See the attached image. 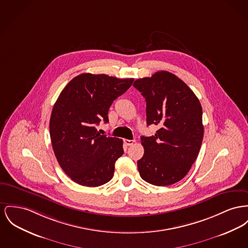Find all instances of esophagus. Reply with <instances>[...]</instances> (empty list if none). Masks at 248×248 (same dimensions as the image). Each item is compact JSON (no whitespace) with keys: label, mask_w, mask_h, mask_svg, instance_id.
I'll use <instances>...</instances> for the list:
<instances>
[{"label":"esophagus","mask_w":248,"mask_h":248,"mask_svg":"<svg viewBox=\"0 0 248 248\" xmlns=\"http://www.w3.org/2000/svg\"><path fill=\"white\" fill-rule=\"evenodd\" d=\"M124 143L125 146H131L135 143V140H124Z\"/></svg>","instance_id":"1"}]
</instances>
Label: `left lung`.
<instances>
[{
	"instance_id": "1",
	"label": "left lung",
	"mask_w": 248,
	"mask_h": 248,
	"mask_svg": "<svg viewBox=\"0 0 248 248\" xmlns=\"http://www.w3.org/2000/svg\"><path fill=\"white\" fill-rule=\"evenodd\" d=\"M133 86L146 101L147 125L158 130L140 138L144 155L138 161L140 177L167 186L181 181L197 159L203 139L202 108L182 79L168 71L137 79Z\"/></svg>"
}]
</instances>
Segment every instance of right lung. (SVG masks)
Instances as JSON below:
<instances>
[{
  "label": "right lung",
  "mask_w": 248,
  "mask_h": 248,
  "mask_svg": "<svg viewBox=\"0 0 248 248\" xmlns=\"http://www.w3.org/2000/svg\"><path fill=\"white\" fill-rule=\"evenodd\" d=\"M133 81L83 73L60 93L49 121L50 140L59 165L75 183L95 187L112 179L123 140L100 135L95 126L101 120L108 123L109 107Z\"/></svg>",
  "instance_id": "obj_1"
}]
</instances>
